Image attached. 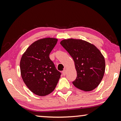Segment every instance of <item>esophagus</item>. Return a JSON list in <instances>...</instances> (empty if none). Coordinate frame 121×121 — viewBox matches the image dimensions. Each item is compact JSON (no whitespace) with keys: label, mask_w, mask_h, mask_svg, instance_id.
<instances>
[{"label":"esophagus","mask_w":121,"mask_h":121,"mask_svg":"<svg viewBox=\"0 0 121 121\" xmlns=\"http://www.w3.org/2000/svg\"><path fill=\"white\" fill-rule=\"evenodd\" d=\"M62 74L63 76L65 75V74H66V69H65L62 71Z\"/></svg>","instance_id":"esophagus-1"}]
</instances>
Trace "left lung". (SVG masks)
Here are the masks:
<instances>
[{
    "mask_svg": "<svg viewBox=\"0 0 121 121\" xmlns=\"http://www.w3.org/2000/svg\"><path fill=\"white\" fill-rule=\"evenodd\" d=\"M60 44L72 57L77 71L73 84L83 91L95 89L101 82L105 71V60L95 45L80 39L69 38Z\"/></svg>",
    "mask_w": 121,
    "mask_h": 121,
    "instance_id": "obj_1",
    "label": "left lung"
}]
</instances>
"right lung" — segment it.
I'll list each match as a JSON object with an SVG mask.
<instances>
[{
  "instance_id": "right-lung-1",
  "label": "right lung",
  "mask_w": 121,
  "mask_h": 121,
  "mask_svg": "<svg viewBox=\"0 0 121 121\" xmlns=\"http://www.w3.org/2000/svg\"><path fill=\"white\" fill-rule=\"evenodd\" d=\"M58 39L45 38L35 41L26 49L20 61L22 78L28 89L39 96L54 91L61 73L50 59Z\"/></svg>"
}]
</instances>
